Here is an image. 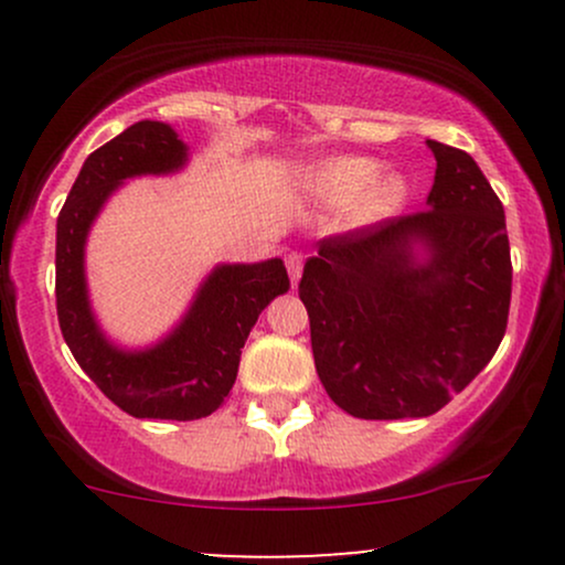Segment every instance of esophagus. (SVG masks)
<instances>
[{
  "instance_id": "34e87169",
  "label": "esophagus",
  "mask_w": 565,
  "mask_h": 565,
  "mask_svg": "<svg viewBox=\"0 0 565 565\" xmlns=\"http://www.w3.org/2000/svg\"><path fill=\"white\" fill-rule=\"evenodd\" d=\"M284 263H287V270H289L291 284H295V287H297V281H300V274H302L305 257L300 255V252H289V255L284 257Z\"/></svg>"
}]
</instances>
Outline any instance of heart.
<instances>
[{"instance_id":"1","label":"heart","mask_w":565,"mask_h":565,"mask_svg":"<svg viewBox=\"0 0 565 565\" xmlns=\"http://www.w3.org/2000/svg\"><path fill=\"white\" fill-rule=\"evenodd\" d=\"M377 174V161L372 159H359V157H345V159H332L323 161L321 167H316L310 185L327 201H345L361 191L364 184V193L359 196V215L372 220L382 217L398 204L404 196V183L395 174H385V178L374 180Z\"/></svg>"}]
</instances>
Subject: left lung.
Wrapping results in <instances>:
<instances>
[{"mask_svg": "<svg viewBox=\"0 0 565 565\" xmlns=\"http://www.w3.org/2000/svg\"><path fill=\"white\" fill-rule=\"evenodd\" d=\"M427 210L321 238L300 300L316 372L359 419L430 417L494 359L508 329L512 263L502 201L470 153L427 140ZM431 260L419 266L411 244Z\"/></svg>", "mask_w": 565, "mask_h": 565, "instance_id": "1", "label": "left lung"}]
</instances>
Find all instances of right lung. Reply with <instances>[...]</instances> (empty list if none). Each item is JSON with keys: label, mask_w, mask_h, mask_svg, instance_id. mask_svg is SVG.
<instances>
[{"label": "right lung", "mask_w": 565, "mask_h": 565, "mask_svg": "<svg viewBox=\"0 0 565 565\" xmlns=\"http://www.w3.org/2000/svg\"><path fill=\"white\" fill-rule=\"evenodd\" d=\"M185 146L172 127L138 121L84 161L57 215L55 300L66 345L87 377L121 412L140 419L210 417L236 382L242 348L257 316L289 289L284 263L223 265L206 278L185 321L157 348L125 353L108 345L89 313L84 238L121 180L183 167Z\"/></svg>", "instance_id": "right-lung-1"}]
</instances>
